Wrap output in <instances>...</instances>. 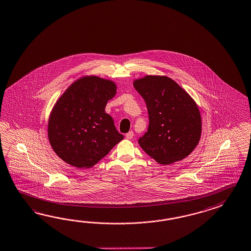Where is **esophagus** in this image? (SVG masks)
Wrapping results in <instances>:
<instances>
[{
    "instance_id": "obj_1",
    "label": "esophagus",
    "mask_w": 251,
    "mask_h": 251,
    "mask_svg": "<svg viewBox=\"0 0 251 251\" xmlns=\"http://www.w3.org/2000/svg\"><path fill=\"white\" fill-rule=\"evenodd\" d=\"M134 137L133 131H128V133L126 134V138L128 139H131Z\"/></svg>"
}]
</instances>
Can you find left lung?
<instances>
[{"mask_svg":"<svg viewBox=\"0 0 251 251\" xmlns=\"http://www.w3.org/2000/svg\"><path fill=\"white\" fill-rule=\"evenodd\" d=\"M133 85L145 100L150 121L139 146L162 165L184 159L198 145L201 133L195 100L167 76L147 75L135 80Z\"/></svg>","mask_w":251,"mask_h":251,"instance_id":"left-lung-1","label":"left lung"}]
</instances>
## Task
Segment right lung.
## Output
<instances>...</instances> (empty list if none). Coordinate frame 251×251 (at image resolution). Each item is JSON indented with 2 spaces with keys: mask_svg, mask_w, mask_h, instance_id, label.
I'll return each instance as SVG.
<instances>
[{
  "mask_svg": "<svg viewBox=\"0 0 251 251\" xmlns=\"http://www.w3.org/2000/svg\"><path fill=\"white\" fill-rule=\"evenodd\" d=\"M116 84L98 76L73 83L57 100L49 120V139L62 160L78 168L95 166L123 139L105 112Z\"/></svg>",
  "mask_w": 251,
  "mask_h": 251,
  "instance_id": "right-lung-1",
  "label": "right lung"
}]
</instances>
